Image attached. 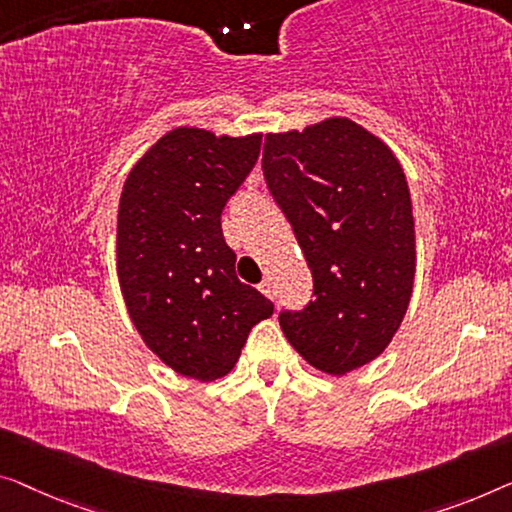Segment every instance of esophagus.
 <instances>
[{
    "instance_id": "esophagus-1",
    "label": "esophagus",
    "mask_w": 512,
    "mask_h": 512,
    "mask_svg": "<svg viewBox=\"0 0 512 512\" xmlns=\"http://www.w3.org/2000/svg\"><path fill=\"white\" fill-rule=\"evenodd\" d=\"M259 292H262L266 299H273V296H276V292H273V282L269 278H264L262 282H259Z\"/></svg>"
}]
</instances>
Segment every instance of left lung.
Masks as SVG:
<instances>
[{
	"mask_svg": "<svg viewBox=\"0 0 512 512\" xmlns=\"http://www.w3.org/2000/svg\"><path fill=\"white\" fill-rule=\"evenodd\" d=\"M262 167L315 282V299L280 312V329L312 368L342 377L384 354L407 315L416 273L407 174L347 117L269 133Z\"/></svg>",
	"mask_w": 512,
	"mask_h": 512,
	"instance_id": "obj_1",
	"label": "left lung"
}]
</instances>
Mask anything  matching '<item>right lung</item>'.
<instances>
[{
  "label": "right lung",
  "instance_id": "add662e5",
  "mask_svg": "<svg viewBox=\"0 0 512 512\" xmlns=\"http://www.w3.org/2000/svg\"><path fill=\"white\" fill-rule=\"evenodd\" d=\"M262 133L179 126L144 151L117 211V273L128 315L167 368L216 381L273 303L236 278L220 213L253 170Z\"/></svg>",
  "mask_w": 512,
  "mask_h": 512
}]
</instances>
